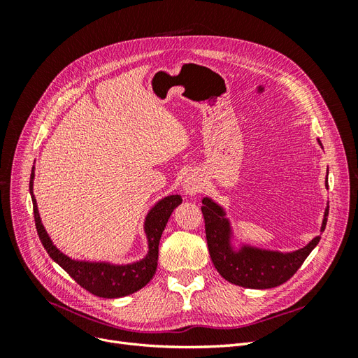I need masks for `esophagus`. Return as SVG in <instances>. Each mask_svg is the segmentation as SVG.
Here are the masks:
<instances>
[{"mask_svg": "<svg viewBox=\"0 0 358 358\" xmlns=\"http://www.w3.org/2000/svg\"><path fill=\"white\" fill-rule=\"evenodd\" d=\"M203 188V179L199 173H189V175L183 180V191L188 196H196Z\"/></svg>", "mask_w": 358, "mask_h": 358, "instance_id": "obj_1", "label": "esophagus"}]
</instances>
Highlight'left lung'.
Returning a JSON list of instances; mask_svg holds the SVG:
<instances>
[{
	"instance_id": "left-lung-1",
	"label": "left lung",
	"mask_w": 358,
	"mask_h": 358,
	"mask_svg": "<svg viewBox=\"0 0 358 358\" xmlns=\"http://www.w3.org/2000/svg\"><path fill=\"white\" fill-rule=\"evenodd\" d=\"M326 187L329 188L327 179ZM201 203L206 241L212 263L225 280L243 288L267 289L287 282L321 239V236L313 237L306 246L291 252L257 248L237 241L231 221L227 218V212L221 204L210 197H203ZM327 216L329 206L324 210L321 233L326 230Z\"/></svg>"
}]
</instances>
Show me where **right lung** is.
<instances>
[{
	"instance_id": "obj_1",
	"label": "right lung",
	"mask_w": 358,
	"mask_h": 358,
	"mask_svg": "<svg viewBox=\"0 0 358 358\" xmlns=\"http://www.w3.org/2000/svg\"><path fill=\"white\" fill-rule=\"evenodd\" d=\"M34 167L31 170L29 194L34 208V220L40 241L45 246L50 258L59 264L66 272L94 296L104 299H117L133 294V292L143 288L155 275L158 264V246L161 234L164 231L170 215L182 203V197L167 196L158 200L148 215L145 216L143 230L148 241V252L142 259L134 263L115 264L110 262H88V259H74L55 246L49 237L45 225L41 222L37 200L34 197Z\"/></svg>"
}]
</instances>
